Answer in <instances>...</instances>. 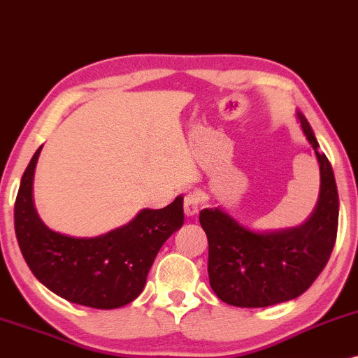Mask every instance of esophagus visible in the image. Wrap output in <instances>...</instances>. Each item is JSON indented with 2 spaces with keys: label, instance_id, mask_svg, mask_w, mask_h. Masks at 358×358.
<instances>
[{
  "label": "esophagus",
  "instance_id": "obj_1",
  "mask_svg": "<svg viewBox=\"0 0 358 358\" xmlns=\"http://www.w3.org/2000/svg\"><path fill=\"white\" fill-rule=\"evenodd\" d=\"M201 198L198 192H187L186 196H184V213H186L187 216H194L196 213L199 211L201 208Z\"/></svg>",
  "mask_w": 358,
  "mask_h": 358
}]
</instances>
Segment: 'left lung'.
Returning <instances> with one entry per match:
<instances>
[{"mask_svg":"<svg viewBox=\"0 0 358 358\" xmlns=\"http://www.w3.org/2000/svg\"><path fill=\"white\" fill-rule=\"evenodd\" d=\"M298 122L320 166V196L299 227L252 230L222 206L204 208L199 223L206 231L210 286L223 303L238 308H267L303 294L321 274L338 230V191L327 155L301 111Z\"/></svg>","mask_w":358,"mask_h":358,"instance_id":"8db88e82","label":"left lung"}]
</instances>
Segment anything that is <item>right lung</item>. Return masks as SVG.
<instances>
[{
    "mask_svg": "<svg viewBox=\"0 0 358 358\" xmlns=\"http://www.w3.org/2000/svg\"><path fill=\"white\" fill-rule=\"evenodd\" d=\"M42 147L23 172L15 203V233L23 259L43 286L71 303L96 309L125 306L145 287L160 247L182 227V196L162 210L145 208L131 222L103 235H64L42 222L34 203Z\"/></svg>",
    "mask_w": 358,
    "mask_h": 358,
    "instance_id": "obj_1",
    "label": "right lung"
}]
</instances>
